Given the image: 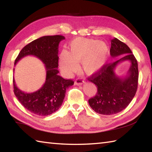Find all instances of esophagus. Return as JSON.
Listing matches in <instances>:
<instances>
[{"label": "esophagus", "instance_id": "1", "mask_svg": "<svg viewBox=\"0 0 152 152\" xmlns=\"http://www.w3.org/2000/svg\"><path fill=\"white\" fill-rule=\"evenodd\" d=\"M83 83H84V81L81 78H77L75 80V84L76 85H82Z\"/></svg>", "mask_w": 152, "mask_h": 152}]
</instances>
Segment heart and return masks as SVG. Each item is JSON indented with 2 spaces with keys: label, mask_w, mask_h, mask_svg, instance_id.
<instances>
[{
  "label": "heart",
  "mask_w": 152,
  "mask_h": 152,
  "mask_svg": "<svg viewBox=\"0 0 152 152\" xmlns=\"http://www.w3.org/2000/svg\"><path fill=\"white\" fill-rule=\"evenodd\" d=\"M69 50L60 54V64L66 74H71L78 68L77 62H81L82 69L88 74L99 71L104 66L109 54V48L100 40L77 37L69 44Z\"/></svg>",
  "instance_id": "b5f03b06"
}]
</instances>
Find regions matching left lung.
<instances>
[{
    "mask_svg": "<svg viewBox=\"0 0 152 152\" xmlns=\"http://www.w3.org/2000/svg\"><path fill=\"white\" fill-rule=\"evenodd\" d=\"M110 54L112 58L123 56L112 63L107 64L88 78L96 85V94L88 100V103L99 114L110 115L121 111L127 107L135 95L138 84L137 61L130 48L117 38L111 40ZM129 61L131 66L125 77L114 72L121 62Z\"/></svg>",
    "mask_w": 152,
    "mask_h": 152,
    "instance_id": "left-lung-1",
    "label": "left lung"
}]
</instances>
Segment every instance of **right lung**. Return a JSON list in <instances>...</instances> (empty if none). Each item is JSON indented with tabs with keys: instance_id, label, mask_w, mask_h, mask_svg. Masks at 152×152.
<instances>
[{
	"instance_id": "obj_1",
	"label": "right lung",
	"mask_w": 152,
	"mask_h": 152,
	"mask_svg": "<svg viewBox=\"0 0 152 152\" xmlns=\"http://www.w3.org/2000/svg\"><path fill=\"white\" fill-rule=\"evenodd\" d=\"M62 35L43 36L25 45L15 61V65L20 59L33 56L45 64V82L38 91L27 93L20 91L13 78L14 93L25 109L39 116H47L60 109L62 104L66 90L74 82L58 75V46ZM15 70V69H14Z\"/></svg>"
}]
</instances>
